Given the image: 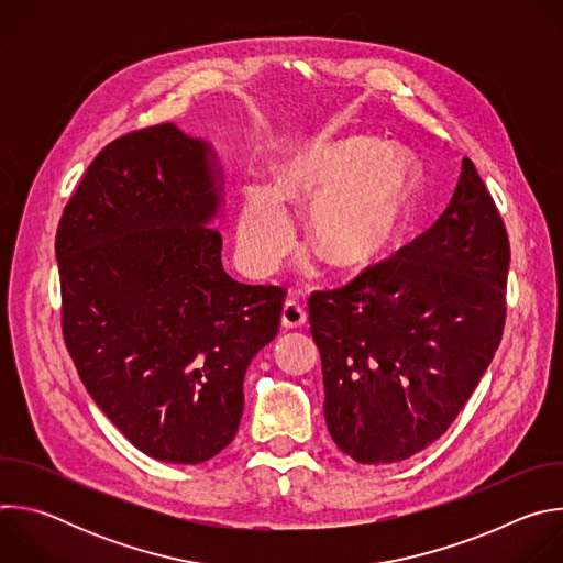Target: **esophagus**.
<instances>
[{
  "label": "esophagus",
  "mask_w": 563,
  "mask_h": 563,
  "mask_svg": "<svg viewBox=\"0 0 563 563\" xmlns=\"http://www.w3.org/2000/svg\"><path fill=\"white\" fill-rule=\"evenodd\" d=\"M280 320H283V328H289V330H294V328H300V325H305V320H307V311H305V307L296 300V298H287L285 300V305H283V313H280Z\"/></svg>",
  "instance_id": "obj_1"
}]
</instances>
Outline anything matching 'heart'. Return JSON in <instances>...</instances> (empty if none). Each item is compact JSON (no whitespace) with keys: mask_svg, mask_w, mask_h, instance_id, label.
Wrapping results in <instances>:
<instances>
[{"mask_svg":"<svg viewBox=\"0 0 563 563\" xmlns=\"http://www.w3.org/2000/svg\"><path fill=\"white\" fill-rule=\"evenodd\" d=\"M417 194L415 159L396 146L365 140L313 144L274 169V189L247 187L238 220V247L258 272H274L294 243L287 209L309 213L316 254L339 269H361L385 254L404 231Z\"/></svg>","mask_w":563,"mask_h":563,"instance_id":"b5f03b06","label":"heart"}]
</instances>
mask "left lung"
Segmentation results:
<instances>
[{
	"mask_svg": "<svg viewBox=\"0 0 563 563\" xmlns=\"http://www.w3.org/2000/svg\"><path fill=\"white\" fill-rule=\"evenodd\" d=\"M510 243L472 159L441 218L354 280L309 296L334 443L367 465L434 443L486 374L506 325Z\"/></svg>",
	"mask_w": 563,
	"mask_h": 563,
	"instance_id": "1",
	"label": "left lung"
}]
</instances>
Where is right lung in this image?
Segmentation results:
<instances>
[{"label": "right lung", "mask_w": 563, "mask_h": 563, "mask_svg": "<svg viewBox=\"0 0 563 563\" xmlns=\"http://www.w3.org/2000/svg\"><path fill=\"white\" fill-rule=\"evenodd\" d=\"M209 153L174 124L120 135L55 233L62 336L79 378L137 450L187 465L233 441L245 372L285 302L283 287L222 269Z\"/></svg>", "instance_id": "add662e5"}]
</instances>
